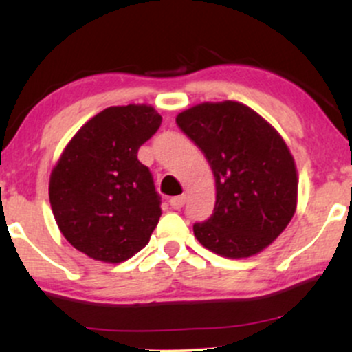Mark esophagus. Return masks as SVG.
<instances>
[{
	"label": "esophagus",
	"instance_id": "1",
	"mask_svg": "<svg viewBox=\"0 0 352 352\" xmlns=\"http://www.w3.org/2000/svg\"><path fill=\"white\" fill-rule=\"evenodd\" d=\"M185 201H187V197L179 195V197H172V199L168 200V204H170V207L173 210H180L185 205Z\"/></svg>",
	"mask_w": 352,
	"mask_h": 352
}]
</instances>
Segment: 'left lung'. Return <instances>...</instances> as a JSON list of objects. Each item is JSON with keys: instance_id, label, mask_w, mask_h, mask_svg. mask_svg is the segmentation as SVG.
Returning a JSON list of instances; mask_svg holds the SVG:
<instances>
[{"instance_id": "8db88e82", "label": "left lung", "mask_w": 352, "mask_h": 352, "mask_svg": "<svg viewBox=\"0 0 352 352\" xmlns=\"http://www.w3.org/2000/svg\"><path fill=\"white\" fill-rule=\"evenodd\" d=\"M177 125L215 177V208L193 223L197 240L227 258L252 256L273 243L293 218L298 195L296 167L280 134L233 100L188 109Z\"/></svg>"}]
</instances>
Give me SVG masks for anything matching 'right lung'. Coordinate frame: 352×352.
<instances>
[{
    "label": "right lung",
    "instance_id": "1",
    "mask_svg": "<svg viewBox=\"0 0 352 352\" xmlns=\"http://www.w3.org/2000/svg\"><path fill=\"white\" fill-rule=\"evenodd\" d=\"M160 124L151 106L109 107L64 148L51 173L50 200L56 223L76 250L120 263L148 243L162 199L137 152Z\"/></svg>",
    "mask_w": 352,
    "mask_h": 352
}]
</instances>
